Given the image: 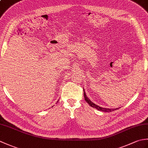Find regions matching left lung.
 <instances>
[{"label":"left lung","instance_id":"1","mask_svg":"<svg viewBox=\"0 0 148 148\" xmlns=\"http://www.w3.org/2000/svg\"><path fill=\"white\" fill-rule=\"evenodd\" d=\"M83 92H84V99H85L86 102L88 103V104L91 106L92 107V108H94L97 109V110H99V111H103V112H111V111H115V110L118 109V108H116V109H108V108H102V107H100L99 106L96 105L95 103L92 102L91 100L88 98L86 95V93H85V91H84V90L83 89Z\"/></svg>","mask_w":148,"mask_h":148}]
</instances>
